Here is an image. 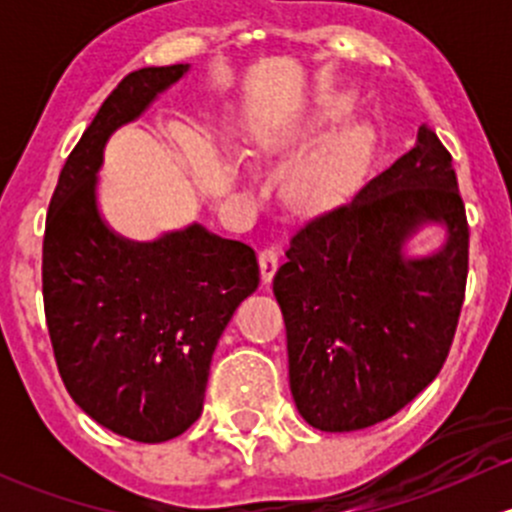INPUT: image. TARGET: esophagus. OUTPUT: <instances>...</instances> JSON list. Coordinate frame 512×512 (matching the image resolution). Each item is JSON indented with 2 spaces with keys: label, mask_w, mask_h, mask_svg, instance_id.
Returning a JSON list of instances; mask_svg holds the SVG:
<instances>
[{
  "label": "esophagus",
  "mask_w": 512,
  "mask_h": 512,
  "mask_svg": "<svg viewBox=\"0 0 512 512\" xmlns=\"http://www.w3.org/2000/svg\"><path fill=\"white\" fill-rule=\"evenodd\" d=\"M257 260H260V275L262 282H272L277 267H280V250L275 245H265L260 252H257Z\"/></svg>",
  "instance_id": "esophagus-1"
}]
</instances>
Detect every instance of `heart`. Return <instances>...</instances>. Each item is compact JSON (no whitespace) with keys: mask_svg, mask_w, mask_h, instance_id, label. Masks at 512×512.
<instances>
[{"mask_svg":"<svg viewBox=\"0 0 512 512\" xmlns=\"http://www.w3.org/2000/svg\"><path fill=\"white\" fill-rule=\"evenodd\" d=\"M349 108H352V101L347 96H319L314 108H309L304 116L294 118L277 131L262 133L260 148L267 153L285 141L317 136L324 128L342 121ZM371 153H374V131L366 123L354 121L337 128L289 168L285 180L287 198L307 208H329V205L342 203L364 180ZM235 173L242 183L255 185L257 178L245 158H235Z\"/></svg>","mask_w":512,"mask_h":512,"instance_id":"heart-1","label":"heart"}]
</instances>
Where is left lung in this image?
<instances>
[{
  "instance_id": "obj_1",
  "label": "left lung",
  "mask_w": 512,
  "mask_h": 512,
  "mask_svg": "<svg viewBox=\"0 0 512 512\" xmlns=\"http://www.w3.org/2000/svg\"><path fill=\"white\" fill-rule=\"evenodd\" d=\"M451 160L421 126L409 153L294 232L272 289L287 327L289 389L309 426H374L441 371L468 277V220ZM428 222L447 227V242L409 258L405 242Z\"/></svg>"
}]
</instances>
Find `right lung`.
Returning a JSON list of instances; mask_svg holds the SVG:
<instances>
[{
	"mask_svg": "<svg viewBox=\"0 0 512 512\" xmlns=\"http://www.w3.org/2000/svg\"><path fill=\"white\" fill-rule=\"evenodd\" d=\"M188 69L148 66L111 91L66 158L46 215L41 285L61 381L96 423L141 443L198 421L220 334L260 285L245 242L198 223L136 242L98 213L106 141Z\"/></svg>",
	"mask_w": 512,
	"mask_h": 512,
	"instance_id": "right-lung-1",
	"label": "right lung"
}]
</instances>
